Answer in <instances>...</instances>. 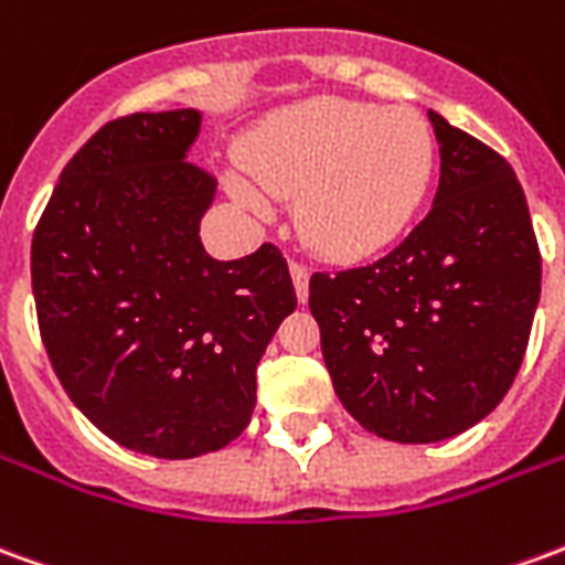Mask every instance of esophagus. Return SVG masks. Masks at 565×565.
I'll return each mask as SVG.
<instances>
[{"mask_svg": "<svg viewBox=\"0 0 565 565\" xmlns=\"http://www.w3.org/2000/svg\"><path fill=\"white\" fill-rule=\"evenodd\" d=\"M290 275H294L299 302H306V299H309V275H311L309 266H302V263H290Z\"/></svg>", "mask_w": 565, "mask_h": 565, "instance_id": "34e87169", "label": "esophagus"}]
</instances>
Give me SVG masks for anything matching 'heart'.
<instances>
[{
    "label": "heart",
    "instance_id": "heart-1",
    "mask_svg": "<svg viewBox=\"0 0 565 565\" xmlns=\"http://www.w3.org/2000/svg\"><path fill=\"white\" fill-rule=\"evenodd\" d=\"M247 173L228 192L259 214L294 201L315 254L339 263L379 254L409 226L431 186L434 140L409 109L351 100H306L263 121L242 146Z\"/></svg>",
    "mask_w": 565,
    "mask_h": 565
}]
</instances>
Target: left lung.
I'll use <instances>...</instances> for the list:
<instances>
[{"instance_id":"left-lung-1","label":"left lung","mask_w":565,"mask_h":565,"mask_svg":"<svg viewBox=\"0 0 565 565\" xmlns=\"http://www.w3.org/2000/svg\"><path fill=\"white\" fill-rule=\"evenodd\" d=\"M428 118L440 143L428 216L388 256L309 281L339 401L394 444L447 440L499 406L542 294L514 168L444 116Z\"/></svg>"}]
</instances>
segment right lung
Returning a JSON list of instances; mask_svg holds the SVG:
<instances>
[{
	"mask_svg": "<svg viewBox=\"0 0 565 565\" xmlns=\"http://www.w3.org/2000/svg\"><path fill=\"white\" fill-rule=\"evenodd\" d=\"M195 109L106 121L66 161L33 232L39 333L106 437L195 459L247 428L256 364L296 309L275 244L220 263L199 223L216 180L186 159Z\"/></svg>",
	"mask_w": 565,
	"mask_h": 565,
	"instance_id": "obj_1",
	"label": "right lung"
}]
</instances>
